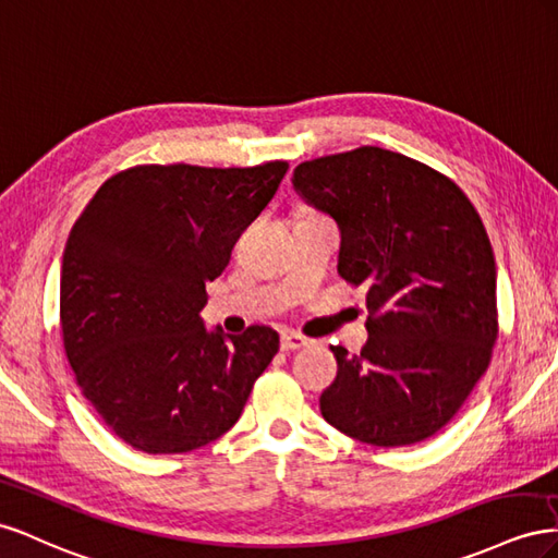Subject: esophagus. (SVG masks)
I'll return each mask as SVG.
<instances>
[{
    "label": "esophagus",
    "instance_id": "obj_1",
    "mask_svg": "<svg viewBox=\"0 0 558 558\" xmlns=\"http://www.w3.org/2000/svg\"><path fill=\"white\" fill-rule=\"evenodd\" d=\"M311 345V339L301 337V333H294V331H288L282 333L280 337V348L284 350V353H290V350H299V348H306Z\"/></svg>",
    "mask_w": 558,
    "mask_h": 558
}]
</instances>
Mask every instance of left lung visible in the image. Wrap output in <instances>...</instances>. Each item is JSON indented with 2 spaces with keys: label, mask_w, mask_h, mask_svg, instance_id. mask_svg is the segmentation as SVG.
I'll use <instances>...</instances> for the list:
<instances>
[{
  "label": "left lung",
  "mask_w": 558,
  "mask_h": 558,
  "mask_svg": "<svg viewBox=\"0 0 558 558\" xmlns=\"http://www.w3.org/2000/svg\"><path fill=\"white\" fill-rule=\"evenodd\" d=\"M299 196L339 225V276L367 284L369 339L331 345L329 425L372 447H409L447 425L498 339L496 259L470 198L447 174L380 147L294 168Z\"/></svg>",
  "instance_id": "left-lung-1"
}]
</instances>
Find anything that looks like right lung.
Listing matches in <instances>:
<instances>
[{
    "mask_svg": "<svg viewBox=\"0 0 558 558\" xmlns=\"http://www.w3.org/2000/svg\"><path fill=\"white\" fill-rule=\"evenodd\" d=\"M288 161L135 166L109 178L70 231L62 345L105 425L145 453H186L241 418L280 348L276 329H205V282L274 198Z\"/></svg>",
    "mask_w": 558,
    "mask_h": 558,
    "instance_id": "1",
    "label": "right lung"
}]
</instances>
